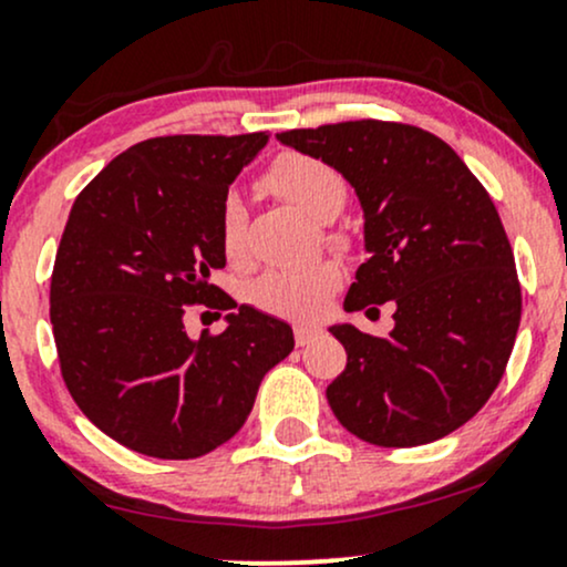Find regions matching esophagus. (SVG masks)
<instances>
[{
    "label": "esophagus",
    "mask_w": 567,
    "mask_h": 567,
    "mask_svg": "<svg viewBox=\"0 0 567 567\" xmlns=\"http://www.w3.org/2000/svg\"><path fill=\"white\" fill-rule=\"evenodd\" d=\"M292 333H296L298 347H309V343L320 336V328H315V324H296V328H292Z\"/></svg>",
    "instance_id": "1"
}]
</instances>
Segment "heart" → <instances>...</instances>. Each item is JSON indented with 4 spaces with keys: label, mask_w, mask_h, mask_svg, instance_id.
Returning <instances> with one entry per match:
<instances>
[{
    "label": "heart",
    "mask_w": 567,
    "mask_h": 567,
    "mask_svg": "<svg viewBox=\"0 0 567 567\" xmlns=\"http://www.w3.org/2000/svg\"><path fill=\"white\" fill-rule=\"evenodd\" d=\"M266 192L298 207L315 220H333L349 199V184L330 162L301 152H285L261 175ZM220 250L229 264L247 261V210L243 199L229 197L220 205L218 224ZM333 239H341L333 234ZM341 285V266L336 261H315L298 269L266 271L250 285L247 298L256 309L288 320L317 317Z\"/></svg>",
    "instance_id": "heart-1"
}]
</instances>
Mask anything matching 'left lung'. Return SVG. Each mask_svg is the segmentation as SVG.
<instances>
[{
  "mask_svg": "<svg viewBox=\"0 0 567 567\" xmlns=\"http://www.w3.org/2000/svg\"><path fill=\"white\" fill-rule=\"evenodd\" d=\"M354 186L365 213V264L343 309L394 301L375 338L333 324L347 368L328 386L336 419L381 447H415L464 426L496 392L523 292L496 205L437 135L357 120L277 133Z\"/></svg>",
  "mask_w": 567,
  "mask_h": 567,
  "instance_id": "8db88e82",
  "label": "left lung"
}]
</instances>
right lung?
<instances>
[{
    "instance_id": "add662e5",
    "label": "right lung",
    "mask_w": 567,
    "mask_h": 567,
    "mask_svg": "<svg viewBox=\"0 0 567 567\" xmlns=\"http://www.w3.org/2000/svg\"><path fill=\"white\" fill-rule=\"evenodd\" d=\"M269 135H162L130 146L82 188L50 282L61 375L103 434L186 461L243 429L264 375L290 354L288 322L210 285L231 181ZM231 310L224 334L188 339L185 306ZM220 317V315H218Z\"/></svg>"
}]
</instances>
